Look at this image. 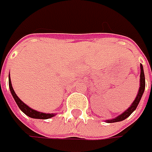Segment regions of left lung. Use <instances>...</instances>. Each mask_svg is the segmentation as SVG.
I'll return each mask as SVG.
<instances>
[{"instance_id": "obj_1", "label": "left lung", "mask_w": 152, "mask_h": 152, "mask_svg": "<svg viewBox=\"0 0 152 152\" xmlns=\"http://www.w3.org/2000/svg\"><path fill=\"white\" fill-rule=\"evenodd\" d=\"M140 88H139V91H138L137 96L135 97L134 101L133 102L130 107L128 108L127 110H125L123 113H121L120 115H118V117L114 118L113 119H109L106 120L107 123H116V122H121L123 120L126 119L127 118H129L130 115L132 114V113L136 109V107H138L139 103L140 102V99L143 96L144 91H145V73H144V69L142 64H140Z\"/></svg>"}]
</instances>
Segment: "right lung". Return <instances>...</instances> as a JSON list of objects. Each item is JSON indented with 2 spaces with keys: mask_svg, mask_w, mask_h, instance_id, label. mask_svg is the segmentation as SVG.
<instances>
[{
  "mask_svg": "<svg viewBox=\"0 0 152 152\" xmlns=\"http://www.w3.org/2000/svg\"><path fill=\"white\" fill-rule=\"evenodd\" d=\"M9 88H10V91L12 93V96L15 100V102L17 103V105L18 106V107L20 108V110L24 114H26L27 116H28L29 118H37V119H48L52 117L56 116V113H41V112H38L36 110H34L33 108L29 107L28 106H27L24 102H23L19 99V97L17 96V94L15 93L14 90L12 88V82H11V79L9 76Z\"/></svg>",
  "mask_w": 152,
  "mask_h": 152,
  "instance_id": "right-lung-1",
  "label": "right lung"
}]
</instances>
